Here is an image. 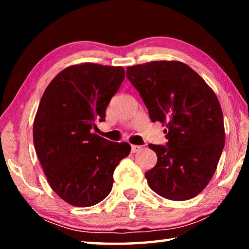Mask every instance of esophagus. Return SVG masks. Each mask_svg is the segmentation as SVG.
<instances>
[{"label":"esophagus","instance_id":"1","mask_svg":"<svg viewBox=\"0 0 249 249\" xmlns=\"http://www.w3.org/2000/svg\"><path fill=\"white\" fill-rule=\"evenodd\" d=\"M142 149L141 146H137V145H132V153L135 154V153H138Z\"/></svg>","mask_w":249,"mask_h":249}]
</instances>
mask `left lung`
Here are the masks:
<instances>
[{
	"instance_id": "obj_1",
	"label": "left lung",
	"mask_w": 249,
	"mask_h": 249,
	"mask_svg": "<svg viewBox=\"0 0 249 249\" xmlns=\"http://www.w3.org/2000/svg\"><path fill=\"white\" fill-rule=\"evenodd\" d=\"M150 120L167 129V146L149 145L157 163L145 174L150 189L168 200L185 201L204 190L225 144L221 104L195 70L181 61H150L127 67Z\"/></svg>"
}]
</instances>
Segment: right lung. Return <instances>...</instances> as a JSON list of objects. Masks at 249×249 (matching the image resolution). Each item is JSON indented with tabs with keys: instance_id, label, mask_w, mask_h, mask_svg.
Returning a JSON list of instances; mask_svg holds the SVG:
<instances>
[{
	"instance_id": "add662e5",
	"label": "right lung",
	"mask_w": 249,
	"mask_h": 249,
	"mask_svg": "<svg viewBox=\"0 0 249 249\" xmlns=\"http://www.w3.org/2000/svg\"><path fill=\"white\" fill-rule=\"evenodd\" d=\"M125 78L123 67L92 62L67 67L46 88L33 140L50 188L70 205L88 208L111 192L113 174L130 153L128 142L92 133Z\"/></svg>"
}]
</instances>
